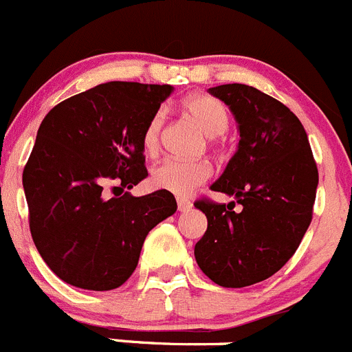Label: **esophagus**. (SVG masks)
Listing matches in <instances>:
<instances>
[{
  "label": "esophagus",
  "mask_w": 352,
  "mask_h": 352,
  "mask_svg": "<svg viewBox=\"0 0 352 352\" xmlns=\"http://www.w3.org/2000/svg\"><path fill=\"white\" fill-rule=\"evenodd\" d=\"M177 207H179V212H186L192 207V204L188 198H177Z\"/></svg>",
  "instance_id": "34e87169"
}]
</instances>
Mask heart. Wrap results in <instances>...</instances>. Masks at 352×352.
<instances>
[{"instance_id": "obj_1", "label": "heart", "mask_w": 352, "mask_h": 352, "mask_svg": "<svg viewBox=\"0 0 352 352\" xmlns=\"http://www.w3.org/2000/svg\"><path fill=\"white\" fill-rule=\"evenodd\" d=\"M184 112L191 117L207 137L223 135L230 126V112L217 98L208 94H195L184 101ZM163 109L148 117L142 133V145L147 154H156L161 144V129L164 124ZM212 177V166L207 161H189L180 157H166L153 170L154 186L177 196H188Z\"/></svg>"}]
</instances>
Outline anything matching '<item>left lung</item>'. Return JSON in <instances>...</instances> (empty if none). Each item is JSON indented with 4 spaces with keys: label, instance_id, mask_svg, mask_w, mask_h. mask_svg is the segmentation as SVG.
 I'll use <instances>...</instances> for the list:
<instances>
[{
    "label": "left lung",
    "instance_id": "left-lung-1",
    "mask_svg": "<svg viewBox=\"0 0 352 352\" xmlns=\"http://www.w3.org/2000/svg\"><path fill=\"white\" fill-rule=\"evenodd\" d=\"M239 122L236 153L212 191L231 204L198 199L207 215L195 245L198 267L223 287H245L272 277L296 252L312 221L319 175L302 122L286 105L256 87H210ZM243 210H232L234 204Z\"/></svg>",
    "mask_w": 352,
    "mask_h": 352
}]
</instances>
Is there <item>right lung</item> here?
<instances>
[{
    "label": "right lung",
    "instance_id": "right-lung-1",
    "mask_svg": "<svg viewBox=\"0 0 352 352\" xmlns=\"http://www.w3.org/2000/svg\"><path fill=\"white\" fill-rule=\"evenodd\" d=\"M168 84L107 82L68 98L42 121L22 186L30 230L61 280L91 291L122 286L156 224L175 214L172 192L109 197L148 175L142 133L172 94Z\"/></svg>",
    "mask_w": 352,
    "mask_h": 352
}]
</instances>
